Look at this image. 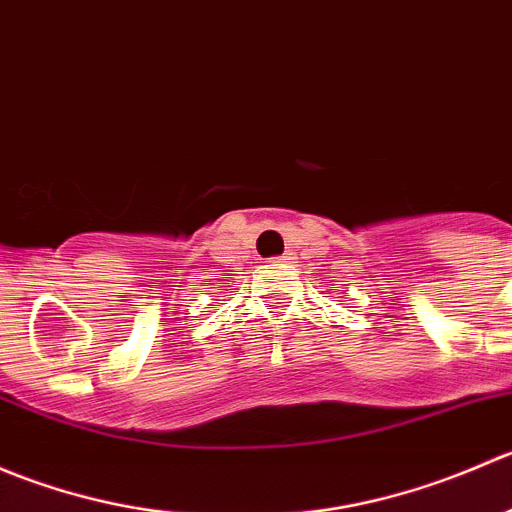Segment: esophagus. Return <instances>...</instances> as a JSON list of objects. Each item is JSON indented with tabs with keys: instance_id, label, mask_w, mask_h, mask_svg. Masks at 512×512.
<instances>
[{
	"instance_id": "34e87169",
	"label": "esophagus",
	"mask_w": 512,
	"mask_h": 512,
	"mask_svg": "<svg viewBox=\"0 0 512 512\" xmlns=\"http://www.w3.org/2000/svg\"><path fill=\"white\" fill-rule=\"evenodd\" d=\"M292 260H294V257H292V252H285V255L275 257V260H272V262H275L277 267H287V265H292Z\"/></svg>"
}]
</instances>
